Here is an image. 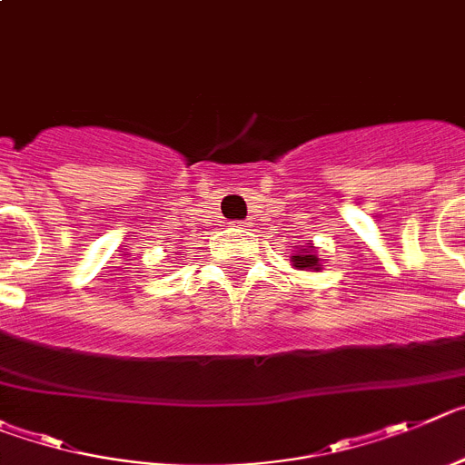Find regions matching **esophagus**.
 Instances as JSON below:
<instances>
[{"label": "esophagus", "mask_w": 465, "mask_h": 465, "mask_svg": "<svg viewBox=\"0 0 465 465\" xmlns=\"http://www.w3.org/2000/svg\"><path fill=\"white\" fill-rule=\"evenodd\" d=\"M233 224H236L238 229H242V227H250V224H252V223H250V220H236V223H233Z\"/></svg>", "instance_id": "esophagus-1"}]
</instances>
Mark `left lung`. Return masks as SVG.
Segmentation results:
<instances>
[{"label":"left lung","instance_id":"left-lung-1","mask_svg":"<svg viewBox=\"0 0 465 465\" xmlns=\"http://www.w3.org/2000/svg\"><path fill=\"white\" fill-rule=\"evenodd\" d=\"M320 262L322 259L317 257L315 248H312V242L303 245V248H301V252L292 257V263H294L296 269H301V271H320L322 269Z\"/></svg>","mask_w":465,"mask_h":465}]
</instances>
